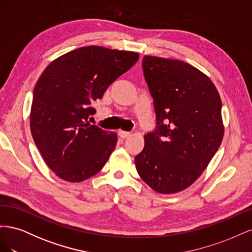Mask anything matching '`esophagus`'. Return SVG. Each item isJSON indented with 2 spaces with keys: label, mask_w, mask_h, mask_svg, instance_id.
<instances>
[{
  "label": "esophagus",
  "mask_w": 252,
  "mask_h": 252,
  "mask_svg": "<svg viewBox=\"0 0 252 252\" xmlns=\"http://www.w3.org/2000/svg\"><path fill=\"white\" fill-rule=\"evenodd\" d=\"M118 134H119V136L120 138H122V139H126V138H128V136H130V132H128V131H123V130H120L119 132H118Z\"/></svg>",
  "instance_id": "esophagus-1"
}]
</instances>
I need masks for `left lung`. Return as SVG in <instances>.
Wrapping results in <instances>:
<instances>
[{"label": "left lung", "mask_w": 252, "mask_h": 252, "mask_svg": "<svg viewBox=\"0 0 252 252\" xmlns=\"http://www.w3.org/2000/svg\"><path fill=\"white\" fill-rule=\"evenodd\" d=\"M142 66L156 128L144 135L135 167L157 192L175 193L195 182L222 143V102L207 75L183 61L145 56Z\"/></svg>", "instance_id": "1"}]
</instances>
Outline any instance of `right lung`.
I'll use <instances>...</instances> for the list:
<instances>
[{
  "instance_id": "add662e5",
  "label": "right lung",
  "mask_w": 252,
  "mask_h": 252,
  "mask_svg": "<svg viewBox=\"0 0 252 252\" xmlns=\"http://www.w3.org/2000/svg\"><path fill=\"white\" fill-rule=\"evenodd\" d=\"M139 55L81 47L51 62L33 90L30 130L45 163L59 178L82 182L100 171L116 148L117 133L88 123L93 104Z\"/></svg>"
}]
</instances>
